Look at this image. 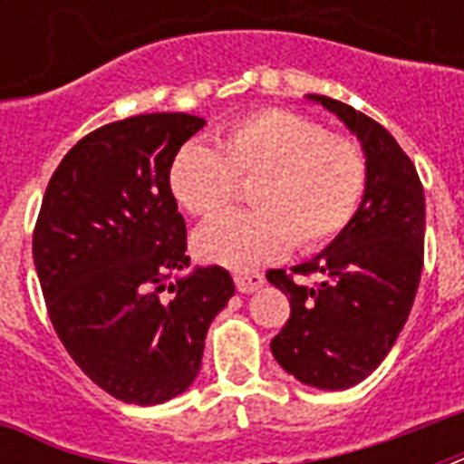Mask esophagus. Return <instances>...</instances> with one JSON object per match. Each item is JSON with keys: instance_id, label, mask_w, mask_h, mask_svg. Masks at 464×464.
<instances>
[{"instance_id": "esophagus-1", "label": "esophagus", "mask_w": 464, "mask_h": 464, "mask_svg": "<svg viewBox=\"0 0 464 464\" xmlns=\"http://www.w3.org/2000/svg\"><path fill=\"white\" fill-rule=\"evenodd\" d=\"M265 284V275L260 272H240L236 275V286H238L240 294H253Z\"/></svg>"}]
</instances>
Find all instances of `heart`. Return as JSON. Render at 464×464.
Wrapping results in <instances>:
<instances>
[{
	"mask_svg": "<svg viewBox=\"0 0 464 464\" xmlns=\"http://www.w3.org/2000/svg\"><path fill=\"white\" fill-rule=\"evenodd\" d=\"M366 156L352 140L324 132L298 112L265 108L218 134L217 149L188 141L168 168L175 202L214 217L250 182L255 209L231 211L195 233L199 260L247 269L291 246L317 250L346 231L366 192Z\"/></svg>",
	"mask_w": 464,
	"mask_h": 464,
	"instance_id": "obj_1",
	"label": "heart"
}]
</instances>
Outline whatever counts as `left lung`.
Segmentation results:
<instances>
[{
	"label": "left lung",
	"instance_id": "8db88e82",
	"mask_svg": "<svg viewBox=\"0 0 464 464\" xmlns=\"http://www.w3.org/2000/svg\"><path fill=\"white\" fill-rule=\"evenodd\" d=\"M310 98L356 132L368 180L356 217L327 250L291 272H267L291 304L272 353L305 385L344 390L381 366L410 317L424 267V188L385 127L334 98ZM313 274L321 282L305 285Z\"/></svg>",
	"mask_w": 464,
	"mask_h": 464
}]
</instances>
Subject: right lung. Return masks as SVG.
I'll return each mask as SVG.
<instances>
[{
    "mask_svg": "<svg viewBox=\"0 0 464 464\" xmlns=\"http://www.w3.org/2000/svg\"><path fill=\"white\" fill-rule=\"evenodd\" d=\"M202 127L188 112L98 127L60 160L33 228L57 337L122 402L149 407L185 392L202 366L211 320L236 291L218 265L170 282L189 257L168 168Z\"/></svg>",
    "mask_w": 464,
    "mask_h": 464,
    "instance_id": "1",
    "label": "right lung"
}]
</instances>
